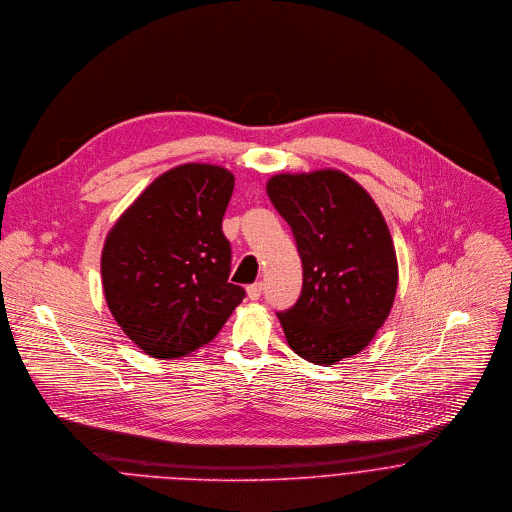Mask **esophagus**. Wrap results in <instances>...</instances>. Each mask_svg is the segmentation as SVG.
Masks as SVG:
<instances>
[{"instance_id":"esophagus-1","label":"esophagus","mask_w":512,"mask_h":512,"mask_svg":"<svg viewBox=\"0 0 512 512\" xmlns=\"http://www.w3.org/2000/svg\"><path fill=\"white\" fill-rule=\"evenodd\" d=\"M262 288H264L262 282L250 284V286H248V298H250V300H258V298L262 296Z\"/></svg>"}]
</instances>
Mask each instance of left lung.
<instances>
[{
    "label": "left lung",
    "mask_w": 512,
    "mask_h": 512,
    "mask_svg": "<svg viewBox=\"0 0 512 512\" xmlns=\"http://www.w3.org/2000/svg\"><path fill=\"white\" fill-rule=\"evenodd\" d=\"M268 196L302 258L298 302L276 312L290 347L318 365L359 353L383 326L397 290L389 228L347 174H276Z\"/></svg>",
    "instance_id": "obj_1"
}]
</instances>
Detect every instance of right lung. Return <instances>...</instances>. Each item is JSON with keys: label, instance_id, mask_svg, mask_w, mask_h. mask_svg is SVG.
<instances>
[{"label": "right lung", "instance_id": "add662e5", "mask_svg": "<svg viewBox=\"0 0 512 512\" xmlns=\"http://www.w3.org/2000/svg\"><path fill=\"white\" fill-rule=\"evenodd\" d=\"M232 172L182 165L159 176L107 236L101 274L107 306L145 353L180 357L214 340L244 288L230 284L232 248L222 218Z\"/></svg>", "mask_w": 512, "mask_h": 512}]
</instances>
